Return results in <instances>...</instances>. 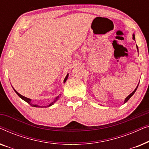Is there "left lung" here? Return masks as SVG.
<instances>
[{"label": "left lung", "instance_id": "obj_1", "mask_svg": "<svg viewBox=\"0 0 149 149\" xmlns=\"http://www.w3.org/2000/svg\"><path fill=\"white\" fill-rule=\"evenodd\" d=\"M132 36H133V37H132V38H133V40H135V35H134V34H133V35H132ZM136 48H137V50H138V46H137V45H136ZM138 85H139V83H138ZM138 85H137V87H136V89H134V91H133V92L130 93V94L129 95H128V96H127V97H126V98L125 99V100H124V103H123V104H125V103L127 102V101L129 100H130V97H131L132 96V95H133L134 94V93H135V92H136V91L137 90V89H138Z\"/></svg>", "mask_w": 149, "mask_h": 149}]
</instances>
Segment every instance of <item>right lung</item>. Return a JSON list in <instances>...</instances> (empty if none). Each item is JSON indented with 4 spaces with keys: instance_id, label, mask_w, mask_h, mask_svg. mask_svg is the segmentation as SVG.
<instances>
[{
    "instance_id": "1",
    "label": "right lung",
    "mask_w": 149,
    "mask_h": 149,
    "mask_svg": "<svg viewBox=\"0 0 149 149\" xmlns=\"http://www.w3.org/2000/svg\"><path fill=\"white\" fill-rule=\"evenodd\" d=\"M68 75L69 74H68H68H66V77H65V79H64V83H66L67 79H68ZM13 90L15 91V92L18 95V96L20 97V98H22V100H24L25 102H27V103L29 104L31 106V107H36V108H47V107H51V106H52L53 104H54V103L56 102L58 100V99L60 98V97L61 96V94H60L59 95H58V96H57L56 97H55V98L54 99V100H53L52 102L49 104H48V105H47V106H39V105H38V104H32L31 99H30V98H28V97H26L25 96H24V95H21V94H20V93H18L17 91H16L15 89L13 88Z\"/></svg>"
}]
</instances>
